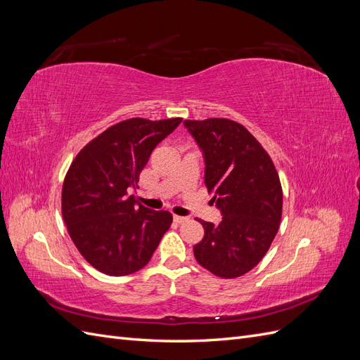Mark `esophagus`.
I'll list each match as a JSON object with an SVG mask.
<instances>
[{
	"mask_svg": "<svg viewBox=\"0 0 360 360\" xmlns=\"http://www.w3.org/2000/svg\"><path fill=\"white\" fill-rule=\"evenodd\" d=\"M172 221L176 222V224H183L184 221H186V217H184V216H176V214H174V216H172Z\"/></svg>",
	"mask_w": 360,
	"mask_h": 360,
	"instance_id": "34e87169",
	"label": "esophagus"
}]
</instances>
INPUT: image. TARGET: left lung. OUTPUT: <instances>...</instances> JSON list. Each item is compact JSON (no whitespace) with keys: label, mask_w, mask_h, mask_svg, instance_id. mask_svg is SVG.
<instances>
[{"label":"left lung","mask_w":360,"mask_h":360,"mask_svg":"<svg viewBox=\"0 0 360 360\" xmlns=\"http://www.w3.org/2000/svg\"><path fill=\"white\" fill-rule=\"evenodd\" d=\"M204 158V183L219 209V224L201 221L193 246L198 263L225 279L254 269L278 233L282 214L279 176L267 151L240 123L228 118L184 120Z\"/></svg>","instance_id":"left-lung-1"}]
</instances>
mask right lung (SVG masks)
I'll use <instances>...</instances> for the list:
<instances>
[{
  "instance_id": "obj_1",
  "label": "right lung",
  "mask_w": 360,
  "mask_h": 360,
  "mask_svg": "<svg viewBox=\"0 0 360 360\" xmlns=\"http://www.w3.org/2000/svg\"><path fill=\"white\" fill-rule=\"evenodd\" d=\"M180 123L124 120L72 162L63 184V219L81 255L102 274L124 276L143 269L168 231L171 213L136 204L127 191L135 189L151 151Z\"/></svg>"
}]
</instances>
